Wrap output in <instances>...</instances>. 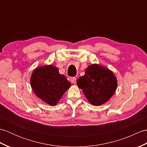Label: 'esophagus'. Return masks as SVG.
Returning <instances> with one entry per match:
<instances>
[{"label":"esophagus","instance_id":"34e87169","mask_svg":"<svg viewBox=\"0 0 147 147\" xmlns=\"http://www.w3.org/2000/svg\"><path fill=\"white\" fill-rule=\"evenodd\" d=\"M70 81H71V82L72 83L76 84V78L75 77H72V78H70Z\"/></svg>","mask_w":147,"mask_h":147}]
</instances>
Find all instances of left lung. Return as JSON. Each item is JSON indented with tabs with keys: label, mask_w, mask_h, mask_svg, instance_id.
<instances>
[{
	"label": "left lung",
	"mask_w": 147,
	"mask_h": 147,
	"mask_svg": "<svg viewBox=\"0 0 147 147\" xmlns=\"http://www.w3.org/2000/svg\"><path fill=\"white\" fill-rule=\"evenodd\" d=\"M77 85L93 105L107 102L117 89V82L114 74L102 65L94 64L85 69L83 76L77 80Z\"/></svg>",
	"instance_id": "1"
}]
</instances>
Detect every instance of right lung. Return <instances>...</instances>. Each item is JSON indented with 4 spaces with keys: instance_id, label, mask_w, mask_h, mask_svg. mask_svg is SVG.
Wrapping results in <instances>:
<instances>
[{
    "instance_id": "add662e5",
    "label": "right lung",
    "mask_w": 147,
    "mask_h": 147,
    "mask_svg": "<svg viewBox=\"0 0 147 147\" xmlns=\"http://www.w3.org/2000/svg\"><path fill=\"white\" fill-rule=\"evenodd\" d=\"M31 86L35 94L43 102L54 106L57 104L71 83L58 68L47 65L36 68L30 79Z\"/></svg>"
}]
</instances>
